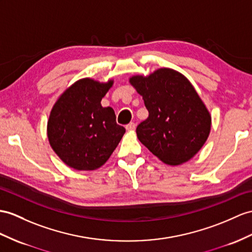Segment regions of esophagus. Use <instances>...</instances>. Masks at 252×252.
<instances>
[{
  "instance_id": "34e87169",
  "label": "esophagus",
  "mask_w": 252,
  "mask_h": 252,
  "mask_svg": "<svg viewBox=\"0 0 252 252\" xmlns=\"http://www.w3.org/2000/svg\"><path fill=\"white\" fill-rule=\"evenodd\" d=\"M134 128H136V124H134V123H129V124L126 125V129H127L128 131L134 130Z\"/></svg>"
}]
</instances>
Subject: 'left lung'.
I'll return each mask as SVG.
<instances>
[{
    "label": "left lung",
    "instance_id": "left-lung-1",
    "mask_svg": "<svg viewBox=\"0 0 252 252\" xmlns=\"http://www.w3.org/2000/svg\"><path fill=\"white\" fill-rule=\"evenodd\" d=\"M129 82L142 96L149 118L137 127V137L157 158L177 165L190 160L210 136L212 118L189 80L171 68Z\"/></svg>",
    "mask_w": 252,
    "mask_h": 252
}]
</instances>
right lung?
Instances as JSON below:
<instances>
[{
	"label": "right lung",
	"mask_w": 252,
	"mask_h": 252,
	"mask_svg": "<svg viewBox=\"0 0 252 252\" xmlns=\"http://www.w3.org/2000/svg\"><path fill=\"white\" fill-rule=\"evenodd\" d=\"M113 85L83 78L59 97L48 120L49 143L61 160L78 171L100 168L125 133L116 124L114 110L101 106Z\"/></svg>",
	"instance_id": "obj_1"
}]
</instances>
